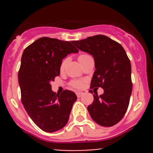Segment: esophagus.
Segmentation results:
<instances>
[{
	"instance_id": "34e87169",
	"label": "esophagus",
	"mask_w": 153,
	"mask_h": 153,
	"mask_svg": "<svg viewBox=\"0 0 153 153\" xmlns=\"http://www.w3.org/2000/svg\"><path fill=\"white\" fill-rule=\"evenodd\" d=\"M83 94H83V93H82V92H77V93H76L77 97H78V98H80Z\"/></svg>"
}]
</instances>
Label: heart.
Here are the masks:
<instances>
[{
	"mask_svg": "<svg viewBox=\"0 0 153 153\" xmlns=\"http://www.w3.org/2000/svg\"><path fill=\"white\" fill-rule=\"evenodd\" d=\"M91 57H92L88 54H81L78 56V60L80 61V62L81 63V64H82V63L85 62V60H87L88 59L91 58ZM68 60H69L68 57H66V58H65L62 61V62H61V64H60V68H60L61 71H62L63 70L65 69L66 65L68 64ZM71 85L73 87L76 88H81L82 87V81H81V80H73V81L71 82Z\"/></svg>",
	"mask_w": 153,
	"mask_h": 153,
	"instance_id": "heart-1",
	"label": "heart"
}]
</instances>
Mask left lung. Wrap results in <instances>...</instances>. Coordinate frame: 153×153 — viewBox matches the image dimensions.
I'll list each match as a JSON object with an SVG mask.
<instances>
[{
  "mask_svg": "<svg viewBox=\"0 0 153 153\" xmlns=\"http://www.w3.org/2000/svg\"><path fill=\"white\" fill-rule=\"evenodd\" d=\"M71 42L93 55L96 71L91 88L101 87L104 91L100 96L94 91V101L88 106L91 118L103 127L115 125L127 111L132 90L131 63L125 50L120 44L101 34Z\"/></svg>",
  "mask_w": 153,
  "mask_h": 153,
  "instance_id": "1",
  "label": "left lung"
}]
</instances>
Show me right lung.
<instances>
[{
    "instance_id": "1",
    "label": "right lung",
    "mask_w": 153,
    "mask_h": 153,
    "mask_svg": "<svg viewBox=\"0 0 153 153\" xmlns=\"http://www.w3.org/2000/svg\"><path fill=\"white\" fill-rule=\"evenodd\" d=\"M78 52L70 42L42 37L23 52L18 76L22 102L33 122L46 132L58 131L66 125L77 100L71 91L56 94L50 82L59 75L62 59Z\"/></svg>"
}]
</instances>
